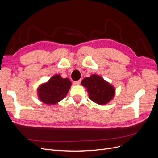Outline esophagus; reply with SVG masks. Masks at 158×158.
<instances>
[{
	"mask_svg": "<svg viewBox=\"0 0 158 158\" xmlns=\"http://www.w3.org/2000/svg\"><path fill=\"white\" fill-rule=\"evenodd\" d=\"M81 82V80H78V81H75V82H73L74 85H79Z\"/></svg>",
	"mask_w": 158,
	"mask_h": 158,
	"instance_id": "esophagus-1",
	"label": "esophagus"
}]
</instances>
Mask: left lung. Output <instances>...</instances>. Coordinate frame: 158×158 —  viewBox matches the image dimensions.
<instances>
[{
  "label": "left lung",
  "mask_w": 158,
  "mask_h": 158,
  "mask_svg": "<svg viewBox=\"0 0 158 158\" xmlns=\"http://www.w3.org/2000/svg\"><path fill=\"white\" fill-rule=\"evenodd\" d=\"M81 84L87 89L89 99L98 104H106L114 97V88L99 76L93 74L85 78Z\"/></svg>",
  "instance_id": "8db88e82"
}]
</instances>
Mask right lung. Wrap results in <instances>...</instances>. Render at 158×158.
Listing matches in <instances>:
<instances>
[{"mask_svg": "<svg viewBox=\"0 0 158 158\" xmlns=\"http://www.w3.org/2000/svg\"><path fill=\"white\" fill-rule=\"evenodd\" d=\"M70 85L71 82L69 78H63L59 74H56L47 83L40 85L37 89L38 96L42 102L53 105L66 96Z\"/></svg>", "mask_w": 158, "mask_h": 158, "instance_id": "add662e5", "label": "right lung"}]
</instances>
